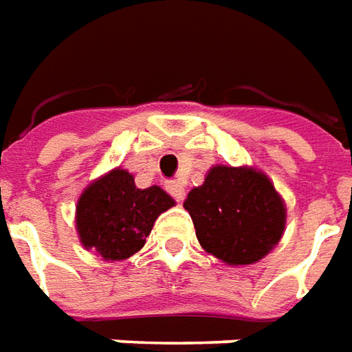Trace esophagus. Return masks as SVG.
<instances>
[{"label":"esophagus","instance_id":"1","mask_svg":"<svg viewBox=\"0 0 352 352\" xmlns=\"http://www.w3.org/2000/svg\"><path fill=\"white\" fill-rule=\"evenodd\" d=\"M167 192L173 196L177 202H181L185 198V186L181 185L179 181H171V183H167Z\"/></svg>","mask_w":352,"mask_h":352}]
</instances>
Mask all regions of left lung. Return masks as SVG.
Wrapping results in <instances>:
<instances>
[{"label":"left lung","mask_w":352,"mask_h":352,"mask_svg":"<svg viewBox=\"0 0 352 352\" xmlns=\"http://www.w3.org/2000/svg\"><path fill=\"white\" fill-rule=\"evenodd\" d=\"M185 210L202 248L231 266L262 260L285 229L283 200L264 173L248 167H212Z\"/></svg>","instance_id":"1"}]
</instances>
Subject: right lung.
Returning a JSON list of instances; mask_svg holds the SVG:
<instances>
[{
  "label": "right lung",
  "instance_id": "add662e5",
  "mask_svg": "<svg viewBox=\"0 0 352 352\" xmlns=\"http://www.w3.org/2000/svg\"><path fill=\"white\" fill-rule=\"evenodd\" d=\"M173 204V198L160 186L136 188L129 171L113 169L78 198L80 243L106 260H125L144 246L157 216Z\"/></svg>",
  "mask_w": 352,
  "mask_h": 352
}]
</instances>
